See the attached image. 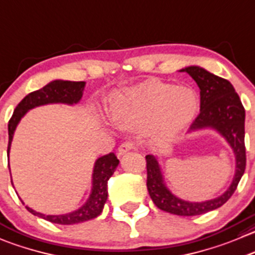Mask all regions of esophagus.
Masks as SVG:
<instances>
[{
	"label": "esophagus",
	"instance_id": "1",
	"mask_svg": "<svg viewBox=\"0 0 255 255\" xmlns=\"http://www.w3.org/2000/svg\"><path fill=\"white\" fill-rule=\"evenodd\" d=\"M135 145L133 142H129V140H127V142H123L122 144L120 145V148H118V155H122L125 154V153L129 152V150L134 149Z\"/></svg>",
	"mask_w": 255,
	"mask_h": 255
}]
</instances>
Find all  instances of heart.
Returning <instances> with one entry per match:
<instances>
[{"label":"heart","instance_id":"heart-1","mask_svg":"<svg viewBox=\"0 0 255 255\" xmlns=\"http://www.w3.org/2000/svg\"><path fill=\"white\" fill-rule=\"evenodd\" d=\"M198 108V97L193 90L150 80L117 96L111 103L110 116L121 126L153 120L158 127L174 129L188 125Z\"/></svg>","mask_w":255,"mask_h":255}]
</instances>
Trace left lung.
Returning <instances> with one entry per match:
<instances>
[{
	"instance_id": "left-lung-1",
	"label": "left lung",
	"mask_w": 255,
	"mask_h": 255,
	"mask_svg": "<svg viewBox=\"0 0 255 255\" xmlns=\"http://www.w3.org/2000/svg\"><path fill=\"white\" fill-rule=\"evenodd\" d=\"M180 72H187L201 90V112L190 125V130L213 128L228 142L236 155V174L233 182L222 196L206 202H187L172 194L164 183L159 163L152 154L147 160V189L153 203L162 211L177 216L192 217L204 214L223 206L238 187L246 170L244 121L246 110L238 93L229 81L218 77L198 66H189Z\"/></svg>"
}]
</instances>
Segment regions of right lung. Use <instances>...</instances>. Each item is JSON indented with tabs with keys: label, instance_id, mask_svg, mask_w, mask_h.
I'll use <instances>...</instances> for the list:
<instances>
[{
	"label": "right lung",
	"instance_id": "add662e5",
	"mask_svg": "<svg viewBox=\"0 0 255 255\" xmlns=\"http://www.w3.org/2000/svg\"><path fill=\"white\" fill-rule=\"evenodd\" d=\"M86 82H72V81L56 80L49 82L43 88L34 92L28 93L21 102L17 105L13 115L8 122V148H7V157L9 154L12 138H13L14 129L21 121V118L28 112L29 110L38 106L48 105V103H66V105H76L81 101L83 96ZM120 160L117 159L115 153H110L103 157L98 158L95 163L92 174V192L90 198L80 209L71 212L67 214L61 216H46V214L38 213L29 207H26L27 211L33 216L41 217L46 221L52 222L56 224H70L82 223V222L90 221L100 216L103 211L106 201L108 197L107 183L111 175L115 173Z\"/></svg>",
	"mask_w": 255,
	"mask_h": 255
}]
</instances>
